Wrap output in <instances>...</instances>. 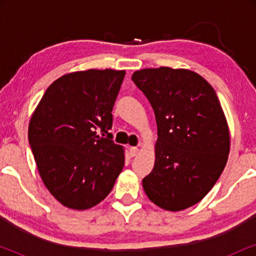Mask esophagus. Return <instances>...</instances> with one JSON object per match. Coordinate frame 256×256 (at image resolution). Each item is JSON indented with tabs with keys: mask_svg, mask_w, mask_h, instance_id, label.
Wrapping results in <instances>:
<instances>
[{
	"mask_svg": "<svg viewBox=\"0 0 256 256\" xmlns=\"http://www.w3.org/2000/svg\"><path fill=\"white\" fill-rule=\"evenodd\" d=\"M138 154V146H130V148H129V155H130L132 157H134V156H136Z\"/></svg>",
	"mask_w": 256,
	"mask_h": 256,
	"instance_id": "obj_1",
	"label": "esophagus"
}]
</instances>
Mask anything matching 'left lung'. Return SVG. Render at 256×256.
Returning a JSON list of instances; mask_svg holds the SVG:
<instances>
[{
  "instance_id": "obj_1",
  "label": "left lung",
  "mask_w": 256,
  "mask_h": 256,
  "mask_svg": "<svg viewBox=\"0 0 256 256\" xmlns=\"http://www.w3.org/2000/svg\"><path fill=\"white\" fill-rule=\"evenodd\" d=\"M132 80L152 104L157 124L155 166L142 180L146 194L166 211L200 202L222 174L230 130L213 87L184 68H144Z\"/></svg>"
}]
</instances>
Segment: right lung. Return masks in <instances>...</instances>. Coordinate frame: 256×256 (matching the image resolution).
<instances>
[{
    "label": "right lung",
    "mask_w": 256,
    "mask_h": 256,
    "mask_svg": "<svg viewBox=\"0 0 256 256\" xmlns=\"http://www.w3.org/2000/svg\"><path fill=\"white\" fill-rule=\"evenodd\" d=\"M124 74L110 68L68 73L48 87L31 116L28 134L37 169L66 208L99 204L124 169V150L108 130Z\"/></svg>",
    "instance_id": "add662e5"
}]
</instances>
